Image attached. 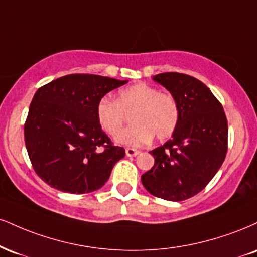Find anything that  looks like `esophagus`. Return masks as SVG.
Wrapping results in <instances>:
<instances>
[{
    "label": "esophagus",
    "instance_id": "esophagus-1",
    "mask_svg": "<svg viewBox=\"0 0 257 257\" xmlns=\"http://www.w3.org/2000/svg\"><path fill=\"white\" fill-rule=\"evenodd\" d=\"M139 153H140V151L135 150V148H132V147H126L125 148V154L128 157H135Z\"/></svg>",
    "mask_w": 257,
    "mask_h": 257
}]
</instances>
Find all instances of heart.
<instances>
[{
  "instance_id": "1",
  "label": "heart",
  "mask_w": 257,
  "mask_h": 257,
  "mask_svg": "<svg viewBox=\"0 0 257 257\" xmlns=\"http://www.w3.org/2000/svg\"><path fill=\"white\" fill-rule=\"evenodd\" d=\"M131 113L134 125L116 137L117 142L126 146H144L151 142L153 135L160 141L166 140L179 122V106L174 95L147 83H135L120 89L117 100L101 98L95 109L99 125L111 137L123 128L126 115Z\"/></svg>"
}]
</instances>
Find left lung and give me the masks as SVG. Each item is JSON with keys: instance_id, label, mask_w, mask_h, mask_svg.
I'll return each instance as SVG.
<instances>
[{"instance_id": "1", "label": "left lung", "mask_w": 257, "mask_h": 257, "mask_svg": "<svg viewBox=\"0 0 257 257\" xmlns=\"http://www.w3.org/2000/svg\"><path fill=\"white\" fill-rule=\"evenodd\" d=\"M153 80L176 98L179 122L171 140L151 151L154 165L141 176V182L156 197L183 201L205 189L224 163L226 115L211 89L193 76L172 72Z\"/></svg>"}]
</instances>
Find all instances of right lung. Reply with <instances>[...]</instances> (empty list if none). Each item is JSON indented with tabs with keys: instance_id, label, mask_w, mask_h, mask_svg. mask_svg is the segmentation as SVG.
I'll list each match as a JSON object with an SVG mask.
<instances>
[{
	"instance_id": "right-lung-1",
	"label": "right lung",
	"mask_w": 257,
	"mask_h": 257,
	"mask_svg": "<svg viewBox=\"0 0 257 257\" xmlns=\"http://www.w3.org/2000/svg\"><path fill=\"white\" fill-rule=\"evenodd\" d=\"M126 83L94 74H70L36 92L25 120V145L36 174L55 189L87 194L101 188L125 156L99 125L98 101Z\"/></svg>"
}]
</instances>
